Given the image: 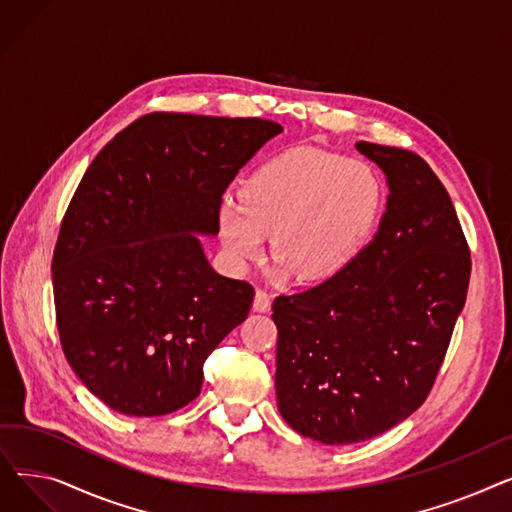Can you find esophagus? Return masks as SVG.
Instances as JSON below:
<instances>
[{
    "label": "esophagus",
    "instance_id": "esophagus-1",
    "mask_svg": "<svg viewBox=\"0 0 512 512\" xmlns=\"http://www.w3.org/2000/svg\"><path fill=\"white\" fill-rule=\"evenodd\" d=\"M253 309H255V311H261V313H267V311L272 309V297H270V294H267L263 288H257V292H255Z\"/></svg>",
    "mask_w": 512,
    "mask_h": 512
}]
</instances>
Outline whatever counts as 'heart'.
<instances>
[{
	"instance_id": "obj_1",
	"label": "heart",
	"mask_w": 512,
	"mask_h": 512,
	"mask_svg": "<svg viewBox=\"0 0 512 512\" xmlns=\"http://www.w3.org/2000/svg\"><path fill=\"white\" fill-rule=\"evenodd\" d=\"M384 188L363 161L313 147L288 149L261 164L242 184L240 199L220 205L228 259L242 267L272 253L301 280L338 272L371 234Z\"/></svg>"
}]
</instances>
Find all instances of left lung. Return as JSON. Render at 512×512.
Returning a JSON list of instances; mask_svg holds the SVG:
<instances>
[{"mask_svg":"<svg viewBox=\"0 0 512 512\" xmlns=\"http://www.w3.org/2000/svg\"><path fill=\"white\" fill-rule=\"evenodd\" d=\"M357 149L388 178L380 232L338 274L272 305L278 409L330 446L380 436L423 405L471 278L461 222L427 161L367 141Z\"/></svg>","mask_w":512,"mask_h":512,"instance_id":"1","label":"left lung"}]
</instances>
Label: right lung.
I'll use <instances>...</instances> for the list:
<instances>
[{
  "mask_svg": "<svg viewBox=\"0 0 512 512\" xmlns=\"http://www.w3.org/2000/svg\"><path fill=\"white\" fill-rule=\"evenodd\" d=\"M282 132L261 118L151 112L107 143L64 213L51 259L62 351L107 407L168 415L245 321L255 288L215 274L193 232L220 230L238 170Z\"/></svg>",
  "mask_w": 512,
  "mask_h": 512,
  "instance_id": "right-lung-1",
  "label": "right lung"
}]
</instances>
